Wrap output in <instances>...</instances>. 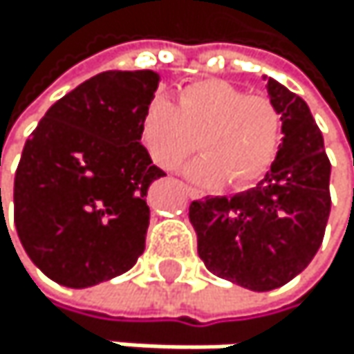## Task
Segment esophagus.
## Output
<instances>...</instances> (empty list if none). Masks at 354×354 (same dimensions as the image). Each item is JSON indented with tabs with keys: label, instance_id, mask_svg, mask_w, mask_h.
I'll use <instances>...</instances> for the list:
<instances>
[{
	"label": "esophagus",
	"instance_id": "obj_1",
	"mask_svg": "<svg viewBox=\"0 0 354 354\" xmlns=\"http://www.w3.org/2000/svg\"><path fill=\"white\" fill-rule=\"evenodd\" d=\"M187 195H189L191 199H199V197H203V193H201V191H197V189H193V187H187Z\"/></svg>",
	"mask_w": 354,
	"mask_h": 354
}]
</instances>
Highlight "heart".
<instances>
[{
    "label": "heart",
    "instance_id": "1",
    "mask_svg": "<svg viewBox=\"0 0 354 354\" xmlns=\"http://www.w3.org/2000/svg\"><path fill=\"white\" fill-rule=\"evenodd\" d=\"M140 138L165 171L178 169L197 148L203 155L187 167L199 185L240 189L270 171L282 140L280 112L263 95H246L225 80L187 84L176 104L155 97L140 120Z\"/></svg>",
    "mask_w": 354,
    "mask_h": 354
}]
</instances>
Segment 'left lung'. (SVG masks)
Masks as SVG:
<instances>
[{"mask_svg":"<svg viewBox=\"0 0 354 354\" xmlns=\"http://www.w3.org/2000/svg\"><path fill=\"white\" fill-rule=\"evenodd\" d=\"M268 95L284 138L266 178L189 208L199 259L214 276L250 291L278 289L301 274L321 248L331 210V163L308 104L274 78Z\"/></svg>","mask_w":354,"mask_h":354,"instance_id":"left-lung-1","label":"left lung"}]
</instances>
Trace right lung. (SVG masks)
Segmentation results:
<instances>
[{
  "label": "right lung",
  "instance_id": "1",
  "mask_svg": "<svg viewBox=\"0 0 354 354\" xmlns=\"http://www.w3.org/2000/svg\"><path fill=\"white\" fill-rule=\"evenodd\" d=\"M157 86L153 70L102 72L53 104L25 142L17 234L29 259L63 287L116 278L144 252L146 191L165 176L140 142Z\"/></svg>",
  "mask_w": 354,
  "mask_h": 354
}]
</instances>
